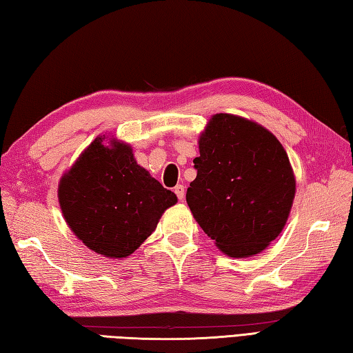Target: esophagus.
<instances>
[{
    "instance_id": "obj_1",
    "label": "esophagus",
    "mask_w": 353,
    "mask_h": 353,
    "mask_svg": "<svg viewBox=\"0 0 353 353\" xmlns=\"http://www.w3.org/2000/svg\"><path fill=\"white\" fill-rule=\"evenodd\" d=\"M174 192H176V196H177L179 200H181V201L185 200V186L183 185H177L174 188Z\"/></svg>"
}]
</instances>
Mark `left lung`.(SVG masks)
Instances as JSON below:
<instances>
[{
  "label": "left lung",
  "mask_w": 353,
  "mask_h": 353,
  "mask_svg": "<svg viewBox=\"0 0 353 353\" xmlns=\"http://www.w3.org/2000/svg\"><path fill=\"white\" fill-rule=\"evenodd\" d=\"M186 191L194 219L232 258L258 254L281 234L296 194L288 154L272 132L216 114L199 139Z\"/></svg>",
  "instance_id": "left-lung-1"
}]
</instances>
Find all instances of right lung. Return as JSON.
I'll list each match as a JSON object with an SVG mask.
<instances>
[{
  "mask_svg": "<svg viewBox=\"0 0 353 353\" xmlns=\"http://www.w3.org/2000/svg\"><path fill=\"white\" fill-rule=\"evenodd\" d=\"M174 192L137 163L132 147L95 138L59 183L65 221L89 249L127 258L152 235Z\"/></svg>",
  "mask_w": 353,
  "mask_h": 353,
  "instance_id": "obj_1",
  "label": "right lung"
}]
</instances>
